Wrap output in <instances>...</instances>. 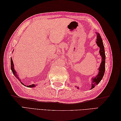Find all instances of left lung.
Here are the masks:
<instances>
[{
	"instance_id": "1",
	"label": "left lung",
	"mask_w": 121,
	"mask_h": 121,
	"mask_svg": "<svg viewBox=\"0 0 121 121\" xmlns=\"http://www.w3.org/2000/svg\"><path fill=\"white\" fill-rule=\"evenodd\" d=\"M97 33V39H96V43L97 46L99 47V53L100 56H101V62L100 65V67L99 68V72L97 75L95 77L92 78V84H91V89H93L96 85L100 82L103 78L104 75V74L105 72V55L104 52V46L103 42H102V39L100 37L99 33ZM77 88L79 89L78 87Z\"/></svg>"
}]
</instances>
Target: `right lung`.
I'll use <instances>...</instances> for the list:
<instances>
[{"label":"right lung","mask_w":121,"mask_h":121,"mask_svg":"<svg viewBox=\"0 0 121 121\" xmlns=\"http://www.w3.org/2000/svg\"><path fill=\"white\" fill-rule=\"evenodd\" d=\"M10 63H11V65H10V68H11V69H12V71L13 73V74L14 75V76L16 77L19 80V81L21 83V84H22L23 85H24V86H26V85H25L24 84L22 83V82L21 81V80L20 79V78L19 77V76H18L17 75V73L16 72V71H15V69H14V65H13V60H12V58L11 57L10 58ZM36 86V85H34V84H32V85H28L27 86V87H34Z\"/></svg>","instance_id":"1"}]
</instances>
